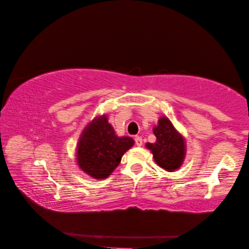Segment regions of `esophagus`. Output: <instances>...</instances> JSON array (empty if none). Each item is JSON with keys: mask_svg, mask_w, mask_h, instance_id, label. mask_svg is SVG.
I'll return each instance as SVG.
<instances>
[{"mask_svg": "<svg viewBox=\"0 0 249 249\" xmlns=\"http://www.w3.org/2000/svg\"><path fill=\"white\" fill-rule=\"evenodd\" d=\"M134 141H136V145L137 146H141L142 145V138L141 137H136L134 138Z\"/></svg>", "mask_w": 249, "mask_h": 249, "instance_id": "obj_1", "label": "esophagus"}]
</instances>
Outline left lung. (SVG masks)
<instances>
[{
	"mask_svg": "<svg viewBox=\"0 0 249 249\" xmlns=\"http://www.w3.org/2000/svg\"><path fill=\"white\" fill-rule=\"evenodd\" d=\"M157 137L154 143H145V148L153 154L157 164L168 172L181 168L186 154V142L181 132H178L168 117L162 116L153 127Z\"/></svg>",
	"mask_w": 249,
	"mask_h": 249,
	"instance_id": "obj_1",
	"label": "left lung"
}]
</instances>
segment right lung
I'll list each match as a JSON object with an SVG mask.
<instances>
[{"instance_id": "obj_1", "label": "right lung", "mask_w": 249, "mask_h": 249, "mask_svg": "<svg viewBox=\"0 0 249 249\" xmlns=\"http://www.w3.org/2000/svg\"><path fill=\"white\" fill-rule=\"evenodd\" d=\"M133 144L132 138L117 136L107 116H96L86 124L77 142L76 163L84 173L101 180L116 170L122 156Z\"/></svg>"}]
</instances>
